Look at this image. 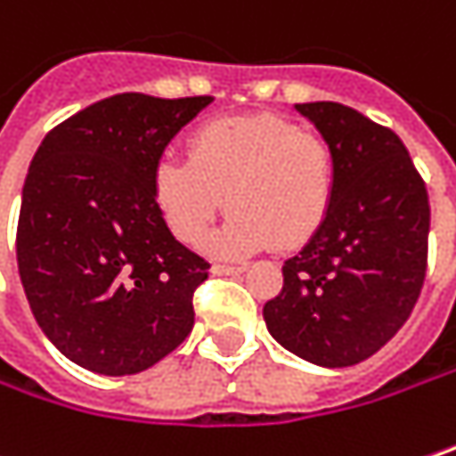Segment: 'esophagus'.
Returning <instances> with one entry per match:
<instances>
[{
    "label": "esophagus",
    "instance_id": "34e87169",
    "mask_svg": "<svg viewBox=\"0 0 456 456\" xmlns=\"http://www.w3.org/2000/svg\"><path fill=\"white\" fill-rule=\"evenodd\" d=\"M214 273L216 276H234V273H242V266H224V264H214Z\"/></svg>",
    "mask_w": 456,
    "mask_h": 456
}]
</instances>
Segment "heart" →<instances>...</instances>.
<instances>
[{
	"mask_svg": "<svg viewBox=\"0 0 456 456\" xmlns=\"http://www.w3.org/2000/svg\"><path fill=\"white\" fill-rule=\"evenodd\" d=\"M334 185L331 145L273 114L200 125L187 141V161L161 159L151 177L156 208L185 245L206 237L227 198L232 214L208 240L227 258L261 253L273 242H308L329 216Z\"/></svg>",
	"mask_w": 456,
	"mask_h": 456,
	"instance_id": "heart-1",
	"label": "heart"
}]
</instances>
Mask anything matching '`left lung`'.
Returning <instances> with one entry per match:
<instances>
[{"mask_svg": "<svg viewBox=\"0 0 456 456\" xmlns=\"http://www.w3.org/2000/svg\"><path fill=\"white\" fill-rule=\"evenodd\" d=\"M331 145L334 200L326 222L284 261V287L264 305L269 334L321 368L381 350L418 303L431 206L404 143L350 106L295 104Z\"/></svg>", "mask_w": 456, "mask_h": 456, "instance_id": "obj_1", "label": "left lung"}]
</instances>
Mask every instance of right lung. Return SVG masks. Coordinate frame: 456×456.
<instances>
[{"label":"right lung","instance_id":"right-lung-1","mask_svg":"<svg viewBox=\"0 0 456 456\" xmlns=\"http://www.w3.org/2000/svg\"><path fill=\"white\" fill-rule=\"evenodd\" d=\"M211 96L117 94L38 145L18 222V271L49 342L75 365L130 376L192 331L208 264L175 240L153 203L164 148Z\"/></svg>","mask_w":456,"mask_h":456}]
</instances>
